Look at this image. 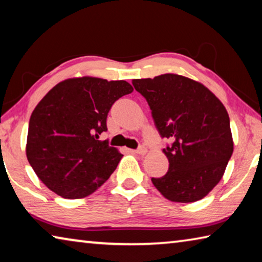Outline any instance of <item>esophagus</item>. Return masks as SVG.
<instances>
[{
    "label": "esophagus",
    "mask_w": 262,
    "mask_h": 262,
    "mask_svg": "<svg viewBox=\"0 0 262 262\" xmlns=\"http://www.w3.org/2000/svg\"><path fill=\"white\" fill-rule=\"evenodd\" d=\"M134 152L139 154V155H145V154L148 152V150H147V148H145V147H140L137 150H134Z\"/></svg>",
    "instance_id": "34e87169"
}]
</instances>
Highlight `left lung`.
<instances>
[{
    "label": "left lung",
    "mask_w": 262,
    "mask_h": 262,
    "mask_svg": "<svg viewBox=\"0 0 262 262\" xmlns=\"http://www.w3.org/2000/svg\"><path fill=\"white\" fill-rule=\"evenodd\" d=\"M147 99L155 125L171 144L163 149L168 171L151 181L164 198L189 203L220 183L233 152L227 108L202 83L178 74L133 79Z\"/></svg>",
    "instance_id": "1"
}]
</instances>
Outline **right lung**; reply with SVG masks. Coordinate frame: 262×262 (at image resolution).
<instances>
[{"label":"right lung","mask_w":262,"mask_h":262,"mask_svg":"<svg viewBox=\"0 0 262 262\" xmlns=\"http://www.w3.org/2000/svg\"><path fill=\"white\" fill-rule=\"evenodd\" d=\"M126 81L83 76L57 83L31 114L26 157L35 174L64 199L96 192L123 155L106 141V118L115 100L132 94Z\"/></svg>","instance_id":"1"}]
</instances>
